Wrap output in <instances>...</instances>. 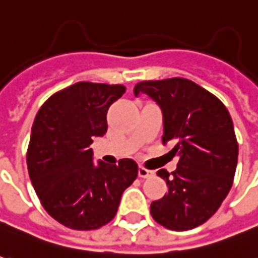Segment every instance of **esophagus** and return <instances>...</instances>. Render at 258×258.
<instances>
[{
    "label": "esophagus",
    "instance_id": "1",
    "mask_svg": "<svg viewBox=\"0 0 258 258\" xmlns=\"http://www.w3.org/2000/svg\"><path fill=\"white\" fill-rule=\"evenodd\" d=\"M138 175H140L141 178H148V177H153V175H154V171L147 170L144 167H140V168H138Z\"/></svg>",
    "mask_w": 258,
    "mask_h": 258
}]
</instances>
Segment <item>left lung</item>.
Returning a JSON list of instances; mask_svg holds the SVG:
<instances>
[{"instance_id": "1", "label": "left lung", "mask_w": 258, "mask_h": 258, "mask_svg": "<svg viewBox=\"0 0 258 258\" xmlns=\"http://www.w3.org/2000/svg\"><path fill=\"white\" fill-rule=\"evenodd\" d=\"M146 94L163 112V143L178 157L173 173L158 170L168 192L151 203V216L165 228L184 231L206 223L233 185L238 144L231 117L216 95L185 78L143 81Z\"/></svg>"}]
</instances>
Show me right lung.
I'll return each instance as SVG.
<instances>
[{
	"label": "right lung",
	"instance_id": "add662e5",
	"mask_svg": "<svg viewBox=\"0 0 258 258\" xmlns=\"http://www.w3.org/2000/svg\"><path fill=\"white\" fill-rule=\"evenodd\" d=\"M124 93L120 84L77 83L49 97L34 120L28 173L42 207L62 226L95 230L110 223L137 178L134 160L95 165L90 148L107 133L108 107Z\"/></svg>",
	"mask_w": 258,
	"mask_h": 258
}]
</instances>
